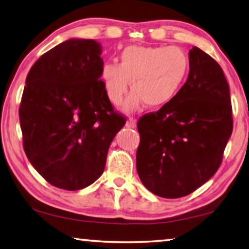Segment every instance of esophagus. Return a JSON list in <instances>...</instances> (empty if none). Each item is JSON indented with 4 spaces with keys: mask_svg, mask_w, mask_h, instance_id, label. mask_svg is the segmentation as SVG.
<instances>
[{
    "mask_svg": "<svg viewBox=\"0 0 249 249\" xmlns=\"http://www.w3.org/2000/svg\"><path fill=\"white\" fill-rule=\"evenodd\" d=\"M126 127H128V128H136L135 121H133V120H127V121H126Z\"/></svg>",
    "mask_w": 249,
    "mask_h": 249,
    "instance_id": "34e87169",
    "label": "esophagus"
}]
</instances>
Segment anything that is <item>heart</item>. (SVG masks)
I'll use <instances>...</instances> for the list:
<instances>
[{
    "mask_svg": "<svg viewBox=\"0 0 249 249\" xmlns=\"http://www.w3.org/2000/svg\"><path fill=\"white\" fill-rule=\"evenodd\" d=\"M121 59V65L106 62L101 78L107 97L115 105L122 102L131 85L133 92L121 106L125 114L136 112L143 104L150 108L169 104L190 68L187 53L178 47L131 46L123 50Z\"/></svg>",
    "mask_w": 249,
    "mask_h": 249,
    "instance_id": "heart-1",
    "label": "heart"
}]
</instances>
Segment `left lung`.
<instances>
[{
    "label": "left lung",
    "instance_id": "left-lung-1",
    "mask_svg": "<svg viewBox=\"0 0 249 249\" xmlns=\"http://www.w3.org/2000/svg\"><path fill=\"white\" fill-rule=\"evenodd\" d=\"M190 71L171 102L137 123L136 169L148 191L162 198L190 195L219 168L232 132L229 85L221 67L198 47Z\"/></svg>",
    "mask_w": 249,
    "mask_h": 249
}]
</instances>
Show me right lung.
Listing matches in <instances>:
<instances>
[{"label": "right lung", "mask_w": 249, "mask_h": 249, "mask_svg": "<svg viewBox=\"0 0 249 249\" xmlns=\"http://www.w3.org/2000/svg\"><path fill=\"white\" fill-rule=\"evenodd\" d=\"M102 44L71 38L42 54L25 79L20 109L28 160L54 187L80 190L105 169L125 125L101 80Z\"/></svg>", "instance_id": "obj_1"}]
</instances>
